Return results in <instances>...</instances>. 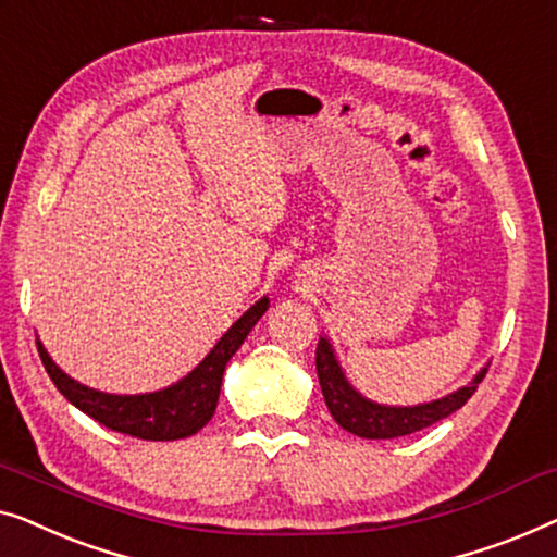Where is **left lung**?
Returning <instances> with one entry per match:
<instances>
[{
    "label": "left lung",
    "mask_w": 557,
    "mask_h": 557,
    "mask_svg": "<svg viewBox=\"0 0 557 557\" xmlns=\"http://www.w3.org/2000/svg\"><path fill=\"white\" fill-rule=\"evenodd\" d=\"M315 368L331 417L338 421V426L346 429V432L363 438H396L436 424V421H442L449 417V413L461 409V406L472 398L484 375H487V368H484L469 386L459 388L457 394L446 398H438L434 404L394 409V406H379L366 401L363 396H358L356 391L348 386V381L343 379L341 373V366L335 363V356L331 346H327V341L318 343Z\"/></svg>",
    "instance_id": "obj_1"
}]
</instances>
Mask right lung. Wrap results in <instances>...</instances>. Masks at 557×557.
Listing matches in <instances>:
<instances>
[{
	"label": "right lung",
	"instance_id": "add662e5",
	"mask_svg": "<svg viewBox=\"0 0 557 557\" xmlns=\"http://www.w3.org/2000/svg\"><path fill=\"white\" fill-rule=\"evenodd\" d=\"M264 310H268V297L252 305L184 381L144 396L100 394V391L83 386L62 373L47 356L42 343H37V350H40L47 375L60 394L90 419H96L98 424L136 438H148V442H174V438L197 434L214 417L226 360L237 354L257 320L264 315Z\"/></svg>",
	"mask_w": 557,
	"mask_h": 557
}]
</instances>
